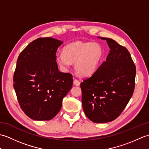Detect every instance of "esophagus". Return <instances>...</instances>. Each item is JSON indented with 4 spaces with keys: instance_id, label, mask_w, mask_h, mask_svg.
<instances>
[{
    "instance_id": "esophagus-1",
    "label": "esophagus",
    "mask_w": 149,
    "mask_h": 149,
    "mask_svg": "<svg viewBox=\"0 0 149 149\" xmlns=\"http://www.w3.org/2000/svg\"><path fill=\"white\" fill-rule=\"evenodd\" d=\"M74 84L75 85V86H79L80 85V82L77 79H74Z\"/></svg>"
}]
</instances>
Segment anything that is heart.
I'll return each instance as SVG.
<instances>
[{"label":"heart","mask_w":149,"mask_h":149,"mask_svg":"<svg viewBox=\"0 0 149 149\" xmlns=\"http://www.w3.org/2000/svg\"><path fill=\"white\" fill-rule=\"evenodd\" d=\"M104 56V50L95 42L76 41L63 47L62 53L57 55V61L63 68L74 63V70L81 77L93 74L99 68Z\"/></svg>","instance_id":"heart-1"}]
</instances>
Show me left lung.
<instances>
[{
  "label": "left lung",
  "instance_id": "8db88e82",
  "mask_svg": "<svg viewBox=\"0 0 149 149\" xmlns=\"http://www.w3.org/2000/svg\"><path fill=\"white\" fill-rule=\"evenodd\" d=\"M110 49L106 59L89 78L81 83L82 104L85 115L95 123L115 120L133 94L136 66L125 47L109 38Z\"/></svg>",
  "mask_w": 149,
  "mask_h": 149
}]
</instances>
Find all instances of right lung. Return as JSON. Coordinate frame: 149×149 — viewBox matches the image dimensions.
I'll use <instances>...</instances> for the list:
<instances>
[{"label":"right lung","instance_id":"1","mask_svg":"<svg viewBox=\"0 0 149 149\" xmlns=\"http://www.w3.org/2000/svg\"><path fill=\"white\" fill-rule=\"evenodd\" d=\"M62 41L47 37L30 43L19 55L13 87L25 114L38 121L53 118L72 87V75L59 72L56 52Z\"/></svg>","mask_w":149,"mask_h":149}]
</instances>
